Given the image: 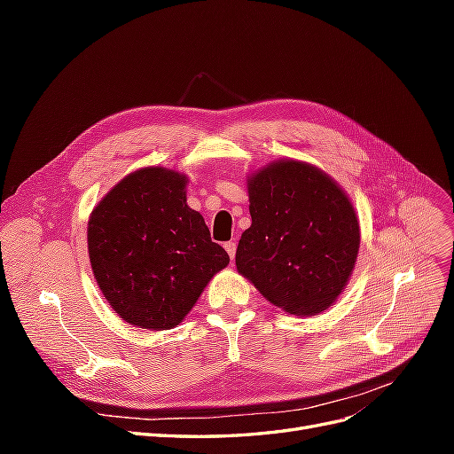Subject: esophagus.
Segmentation results:
<instances>
[{
  "label": "esophagus",
  "instance_id": "obj_1",
  "mask_svg": "<svg viewBox=\"0 0 454 454\" xmlns=\"http://www.w3.org/2000/svg\"><path fill=\"white\" fill-rule=\"evenodd\" d=\"M223 248H225V252L229 254L231 261L235 259V254H237V242H235V240H229V242H225V244H223Z\"/></svg>",
  "mask_w": 454,
  "mask_h": 454
}]
</instances>
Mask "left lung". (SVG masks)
<instances>
[{
	"mask_svg": "<svg viewBox=\"0 0 454 454\" xmlns=\"http://www.w3.org/2000/svg\"><path fill=\"white\" fill-rule=\"evenodd\" d=\"M252 225L237 248V270L274 307L314 316L348 284L360 250V222L332 176L280 159L248 174Z\"/></svg>",
	"mask_w": 454,
	"mask_h": 454,
	"instance_id": "1",
	"label": "left lung"
}]
</instances>
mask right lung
Masks as SVG:
<instances>
[{"label": "right lung", "instance_id": "right-lung-1", "mask_svg": "<svg viewBox=\"0 0 454 454\" xmlns=\"http://www.w3.org/2000/svg\"><path fill=\"white\" fill-rule=\"evenodd\" d=\"M187 176L164 167L127 174L87 223L94 280L119 318L162 332L180 325L229 265L204 217L189 208Z\"/></svg>", "mask_w": 454, "mask_h": 454}]
</instances>
